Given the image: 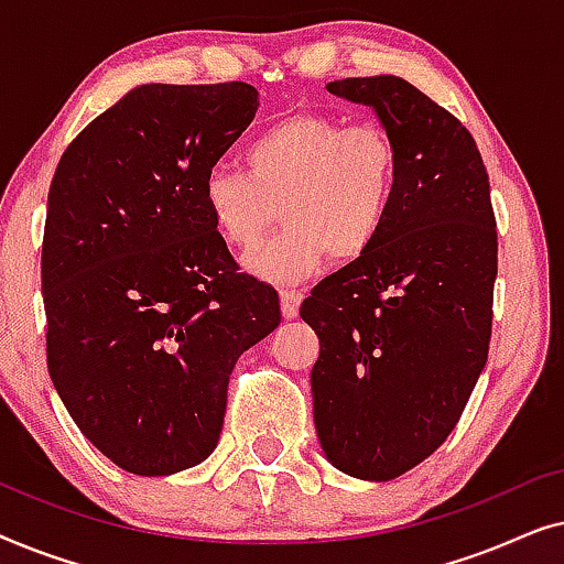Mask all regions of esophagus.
<instances>
[{
    "label": "esophagus",
    "mask_w": 564,
    "mask_h": 564,
    "mask_svg": "<svg viewBox=\"0 0 564 564\" xmlns=\"http://www.w3.org/2000/svg\"><path fill=\"white\" fill-rule=\"evenodd\" d=\"M280 300H282V315L284 318H297L300 313V303H303V292L297 290H282L280 292Z\"/></svg>",
    "instance_id": "34e87169"
}]
</instances>
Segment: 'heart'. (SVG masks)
I'll use <instances>...</instances> for the list:
<instances>
[{
  "instance_id": "b5f03b06",
  "label": "heart",
  "mask_w": 564,
  "mask_h": 564,
  "mask_svg": "<svg viewBox=\"0 0 564 564\" xmlns=\"http://www.w3.org/2000/svg\"><path fill=\"white\" fill-rule=\"evenodd\" d=\"M400 151L375 122L346 126L297 112L246 143L243 169L218 166L203 182V205L218 236L249 251L282 215V234L246 257L267 282H300L326 257L349 264L380 241L395 207Z\"/></svg>"
}]
</instances>
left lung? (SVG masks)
Listing matches in <instances>:
<instances>
[{
    "instance_id": "obj_1",
    "label": "left lung",
    "mask_w": 564,
    "mask_h": 564,
    "mask_svg": "<svg viewBox=\"0 0 564 564\" xmlns=\"http://www.w3.org/2000/svg\"><path fill=\"white\" fill-rule=\"evenodd\" d=\"M372 107L400 151L388 228L318 282L300 315L321 338L313 419L330 465L384 482L457 426L488 361L498 234L469 130L400 76L326 84Z\"/></svg>"
}]
</instances>
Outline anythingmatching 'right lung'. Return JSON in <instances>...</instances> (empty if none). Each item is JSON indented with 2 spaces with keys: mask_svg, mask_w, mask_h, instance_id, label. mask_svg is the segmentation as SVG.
I'll return each instance as SVG.
<instances>
[{
  "mask_svg": "<svg viewBox=\"0 0 564 564\" xmlns=\"http://www.w3.org/2000/svg\"><path fill=\"white\" fill-rule=\"evenodd\" d=\"M251 84H141L61 156L43 234L45 354L68 415L133 475L218 446L238 357L280 326L272 284L238 272L203 182L251 126Z\"/></svg>",
  "mask_w": 564,
  "mask_h": 564,
  "instance_id": "1",
  "label": "right lung"
}]
</instances>
